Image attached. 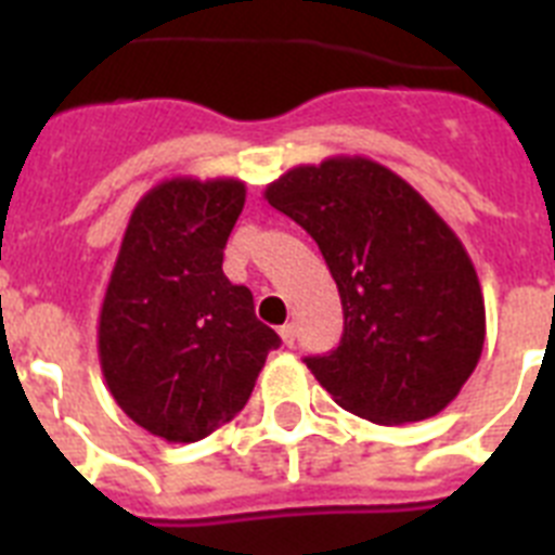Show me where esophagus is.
I'll return each instance as SVG.
<instances>
[{
  "label": "esophagus",
  "instance_id": "34e87169",
  "mask_svg": "<svg viewBox=\"0 0 555 555\" xmlns=\"http://www.w3.org/2000/svg\"><path fill=\"white\" fill-rule=\"evenodd\" d=\"M281 338H283V345L286 347H294V341H297V327L288 322V325L281 327Z\"/></svg>",
  "mask_w": 555,
  "mask_h": 555
}]
</instances>
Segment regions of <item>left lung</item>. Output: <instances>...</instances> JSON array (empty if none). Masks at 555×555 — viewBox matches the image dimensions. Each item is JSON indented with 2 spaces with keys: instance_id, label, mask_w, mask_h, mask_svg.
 Returning a JSON list of instances; mask_svg holds the SVG:
<instances>
[{
  "instance_id": "1",
  "label": "left lung",
  "mask_w": 555,
  "mask_h": 555,
  "mask_svg": "<svg viewBox=\"0 0 555 555\" xmlns=\"http://www.w3.org/2000/svg\"><path fill=\"white\" fill-rule=\"evenodd\" d=\"M263 197L311 235L338 286L341 341L306 358L333 400L377 425L420 423L455 400L483 350L487 311L444 219L370 158L297 166Z\"/></svg>"
}]
</instances>
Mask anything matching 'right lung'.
<instances>
[{
    "label": "right lung",
    "mask_w": 555,
    "mask_h": 555,
    "mask_svg": "<svg viewBox=\"0 0 555 555\" xmlns=\"http://www.w3.org/2000/svg\"><path fill=\"white\" fill-rule=\"evenodd\" d=\"M242 180L175 178L132 210L100 311V364L113 400L166 442H199L247 405L281 336L253 292L222 272L244 208Z\"/></svg>",
    "instance_id": "obj_1"
}]
</instances>
